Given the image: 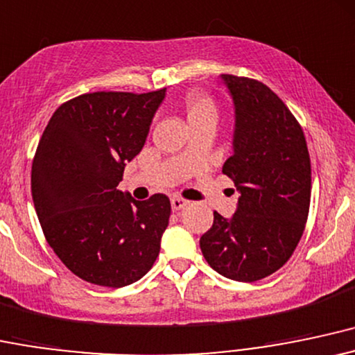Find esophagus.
<instances>
[{
    "label": "esophagus",
    "mask_w": 355,
    "mask_h": 355,
    "mask_svg": "<svg viewBox=\"0 0 355 355\" xmlns=\"http://www.w3.org/2000/svg\"><path fill=\"white\" fill-rule=\"evenodd\" d=\"M188 205H189V201H186V199H182V198H179V196L171 199V206H173L174 211H179V209L186 208V206H188Z\"/></svg>",
    "instance_id": "esophagus-1"
}]
</instances>
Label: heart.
Segmentation results:
<instances>
[{"label":"heart","instance_id":"heart-1","mask_svg":"<svg viewBox=\"0 0 355 355\" xmlns=\"http://www.w3.org/2000/svg\"><path fill=\"white\" fill-rule=\"evenodd\" d=\"M186 117L189 124L199 121H214L218 119V107L213 98L206 94H189L184 101Z\"/></svg>","mask_w":355,"mask_h":355}]
</instances>
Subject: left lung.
Masks as SVG:
<instances>
[{"mask_svg":"<svg viewBox=\"0 0 355 355\" xmlns=\"http://www.w3.org/2000/svg\"><path fill=\"white\" fill-rule=\"evenodd\" d=\"M234 103L233 156L223 166L236 186L231 220L214 211L199 240L213 270L236 282H257L282 268L304 234L312 169L304 130L265 83L221 75Z\"/></svg>","mask_w":355,"mask_h":355,"instance_id":"8db88e82","label":"left lung"}]
</instances>
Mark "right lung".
<instances>
[{"label": "right lung", "instance_id": "1", "mask_svg": "<svg viewBox=\"0 0 355 355\" xmlns=\"http://www.w3.org/2000/svg\"><path fill=\"white\" fill-rule=\"evenodd\" d=\"M164 95L166 89L78 95L55 110L40 139L31 166L40 225L62 263L89 284H134L161 250L169 198L135 201L117 186Z\"/></svg>", "mask_w": 355, "mask_h": 355}]
</instances>
